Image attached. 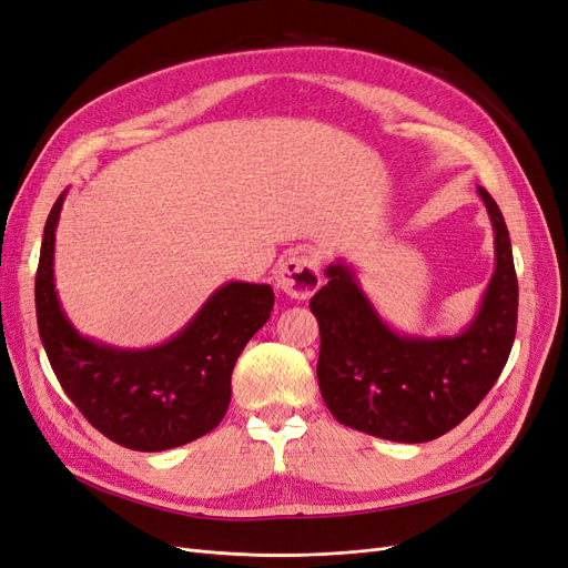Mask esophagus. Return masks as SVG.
I'll return each instance as SVG.
<instances>
[{
	"mask_svg": "<svg viewBox=\"0 0 568 568\" xmlns=\"http://www.w3.org/2000/svg\"><path fill=\"white\" fill-rule=\"evenodd\" d=\"M322 284L320 261L313 253L296 251L286 255L282 265L277 267V286L286 296L305 301L311 298Z\"/></svg>",
	"mask_w": 568,
	"mask_h": 568,
	"instance_id": "34e87169",
	"label": "esophagus"
}]
</instances>
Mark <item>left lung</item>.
Returning <instances> with one entry per match:
<instances>
[{
  "instance_id": "obj_1",
  "label": "left lung",
  "mask_w": 568,
  "mask_h": 568,
  "mask_svg": "<svg viewBox=\"0 0 568 568\" xmlns=\"http://www.w3.org/2000/svg\"><path fill=\"white\" fill-rule=\"evenodd\" d=\"M478 196L495 234V272L474 320L455 336L398 334L351 265L324 270L329 282L311 298L320 324L317 382L341 424L395 443L434 440L469 417L503 374L517 334L519 284L505 217L484 186Z\"/></svg>"
}]
</instances>
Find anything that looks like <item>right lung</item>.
Here are the masks:
<instances>
[{
  "label": "right lung",
  "instance_id": "right-lung-1",
  "mask_svg": "<svg viewBox=\"0 0 568 568\" xmlns=\"http://www.w3.org/2000/svg\"><path fill=\"white\" fill-rule=\"evenodd\" d=\"M65 192L51 209L36 277L38 329L61 388L97 432L140 453L192 443L222 422L232 369L270 320V284L227 282L182 332L153 348H115L82 336L65 317L54 284V242Z\"/></svg>",
  "mask_w": 568,
  "mask_h": 568
}]
</instances>
